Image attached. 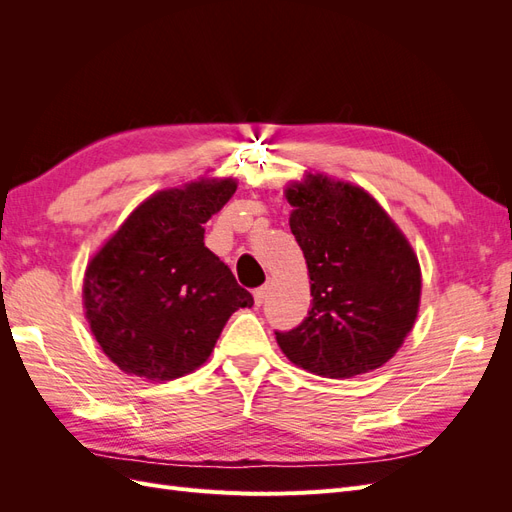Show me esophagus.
<instances>
[{
    "label": "esophagus",
    "instance_id": "34e87169",
    "mask_svg": "<svg viewBox=\"0 0 512 512\" xmlns=\"http://www.w3.org/2000/svg\"><path fill=\"white\" fill-rule=\"evenodd\" d=\"M267 294H269V286H260V288H256V292H254V301H256V305H262L267 301Z\"/></svg>",
    "mask_w": 512,
    "mask_h": 512
}]
</instances>
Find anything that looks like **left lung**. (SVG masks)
Returning <instances> with one entry per match:
<instances>
[{"mask_svg": "<svg viewBox=\"0 0 512 512\" xmlns=\"http://www.w3.org/2000/svg\"><path fill=\"white\" fill-rule=\"evenodd\" d=\"M290 230L301 245L312 309L275 331L288 359L324 378H352L384 365L410 333L421 269L410 243L365 190L309 175L286 190Z\"/></svg>", "mask_w": 512, "mask_h": 512, "instance_id": "obj_1", "label": "left lung"}]
</instances>
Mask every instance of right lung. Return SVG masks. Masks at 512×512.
Segmentation results:
<instances>
[{"instance_id":"add662e5","label":"right lung","mask_w":512,"mask_h":512,"mask_svg":"<svg viewBox=\"0 0 512 512\" xmlns=\"http://www.w3.org/2000/svg\"><path fill=\"white\" fill-rule=\"evenodd\" d=\"M237 183L200 181L153 194L89 262L91 333L126 374L175 380L203 365L226 320L254 297L205 245V228Z\"/></svg>"}]
</instances>
